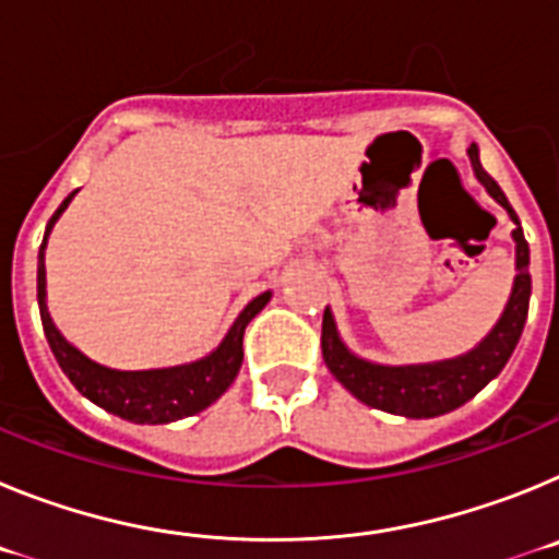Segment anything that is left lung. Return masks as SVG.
<instances>
[{"label":"left lung","instance_id":"obj_1","mask_svg":"<svg viewBox=\"0 0 559 559\" xmlns=\"http://www.w3.org/2000/svg\"><path fill=\"white\" fill-rule=\"evenodd\" d=\"M473 173L481 181L487 195L496 204H501L515 224L512 240H515V280H512L510 299L503 305V313L492 330L478 341L476 347L456 358L428 360V364H374V360L360 358L341 341L338 328H335L333 310L324 308L322 319V355L330 372L335 374L341 386L349 394L367 403V406L380 408V412L400 414L408 419H431L439 414H448L453 408L464 406L467 400L476 397L492 378L501 374L510 355L515 353L518 338L526 324L532 296V276H530V243L523 237L521 221L510 206L501 187L487 176V170L478 162V147H467Z\"/></svg>","mask_w":559,"mask_h":559}]
</instances>
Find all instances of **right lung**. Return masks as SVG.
Here are the masks:
<instances>
[{"label":"right lung","mask_w":559,"mask_h":559,"mask_svg":"<svg viewBox=\"0 0 559 559\" xmlns=\"http://www.w3.org/2000/svg\"><path fill=\"white\" fill-rule=\"evenodd\" d=\"M78 195L69 192L63 204L58 206L56 215L49 218L44 243L38 249V310H41L44 335L49 341V349L56 355L58 367L63 369L72 386L88 397L95 406L106 408L114 417H122L136 426H167L176 419L192 417L212 406L226 389L235 383L240 364H243V333L246 324L254 319L260 310L269 305L271 290L254 296L246 305L237 319L231 322L229 333L224 335L218 347L210 355L190 364H176V367L159 369H111L103 367L88 355H83L72 341L63 338L61 330L56 328L52 316L47 310V269H44V251H47L49 231L56 229L58 218L63 215L72 199Z\"/></svg>","instance_id":"1"}]
</instances>
